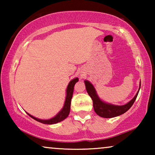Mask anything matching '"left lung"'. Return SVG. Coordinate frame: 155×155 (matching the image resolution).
<instances>
[{
  "label": "left lung",
  "mask_w": 155,
  "mask_h": 155,
  "mask_svg": "<svg viewBox=\"0 0 155 155\" xmlns=\"http://www.w3.org/2000/svg\"><path fill=\"white\" fill-rule=\"evenodd\" d=\"M86 90L88 94L90 95L93 101V107H94V111L96 112L97 115L103 118H113L116 116H120L121 114L126 113L130 108L132 107L133 103L135 102V99L138 94L140 88H140L138 92L134 97L132 100H130L128 104L123 106H116L110 104H107L104 102L99 98L97 96L95 89L92 84L87 80L84 81Z\"/></svg>",
  "instance_id": "left-lung-1"
}]
</instances>
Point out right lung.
Wrapping results in <instances>:
<instances>
[{"mask_svg":"<svg viewBox=\"0 0 155 155\" xmlns=\"http://www.w3.org/2000/svg\"><path fill=\"white\" fill-rule=\"evenodd\" d=\"M78 81V78H75L73 80H71V82H69L68 85L67 87V94H66V98H65V104L64 106H63V108L62 110L59 112V113L57 114V115L55 116V117L51 118V119L48 120H41V119H39V118H37L35 117H34L30 114H29L27 113V114L30 116L31 118H32L33 119H35L37 121H39L40 123H42L44 124H56V123L61 122L62 121L66 118L68 116V114L70 113V110H71V99L73 97V90H74V86L76 82Z\"/></svg>","mask_w":155,"mask_h":155,"instance_id":"right-lung-1","label":"right lung"}]
</instances>
